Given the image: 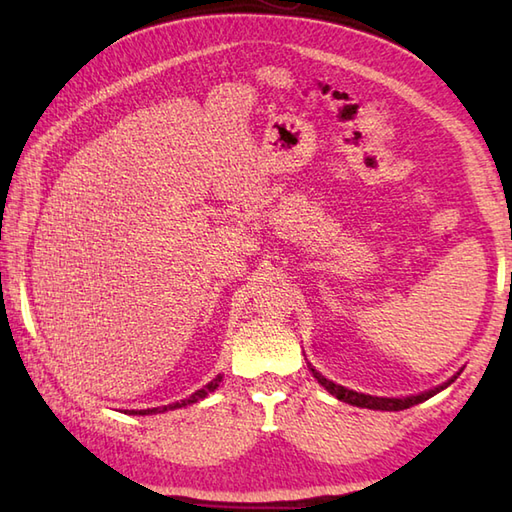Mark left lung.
I'll return each mask as SVG.
<instances>
[{
  "label": "left lung",
  "mask_w": 512,
  "mask_h": 512,
  "mask_svg": "<svg viewBox=\"0 0 512 512\" xmlns=\"http://www.w3.org/2000/svg\"><path fill=\"white\" fill-rule=\"evenodd\" d=\"M308 367H310L312 376L319 380V385L328 389L334 398H339V400L347 402V405L363 407V409H374V411H402V409H409V407H413V405H418V402H424V400H429L431 396H436L438 391L447 389V387L453 383V380L460 376V372H458V374H453V376L447 380V383H442V385L433 387V389H429V391H422V394H416V396L383 398V396H369V394H361V391H354V389H347V387H343V385H336V383H332L330 378H325L323 374H319L317 369H314L310 363H308Z\"/></svg>",
  "instance_id": "obj_1"
}]
</instances>
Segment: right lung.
<instances>
[{"instance_id":"add662e5","label":"right lung","mask_w":512,"mask_h":512,"mask_svg":"<svg viewBox=\"0 0 512 512\" xmlns=\"http://www.w3.org/2000/svg\"><path fill=\"white\" fill-rule=\"evenodd\" d=\"M222 383V374H217L209 385H204L202 389L195 391V394H191L189 398H184L180 402H171V405H165V407H154V409H132L129 413L132 416H154V413H165V411H173V409H180V407H187V405H193V402H198L202 398H206L211 394V391H215L217 387H220Z\"/></svg>"}]
</instances>
